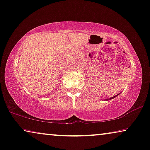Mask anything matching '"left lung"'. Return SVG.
<instances>
[{
    "instance_id": "8db88e82",
    "label": "left lung",
    "mask_w": 150,
    "mask_h": 150,
    "mask_svg": "<svg viewBox=\"0 0 150 150\" xmlns=\"http://www.w3.org/2000/svg\"><path fill=\"white\" fill-rule=\"evenodd\" d=\"M120 94V93H118V95H115V96H114V97H110V98H109V99H105V101H108V100H111V99H114V98H115V97H117L118 96V95Z\"/></svg>"
}]
</instances>
